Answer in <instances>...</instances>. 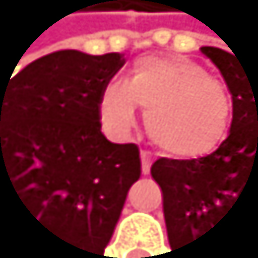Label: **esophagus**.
Here are the masks:
<instances>
[{"instance_id":"1","label":"esophagus","mask_w":258,"mask_h":258,"mask_svg":"<svg viewBox=\"0 0 258 258\" xmlns=\"http://www.w3.org/2000/svg\"><path fill=\"white\" fill-rule=\"evenodd\" d=\"M140 159H142V172H144V174H149V172H151V164H153L151 155H149V153H144V151H142V155H140Z\"/></svg>"}]
</instances>
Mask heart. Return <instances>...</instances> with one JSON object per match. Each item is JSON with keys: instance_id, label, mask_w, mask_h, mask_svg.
Here are the masks:
<instances>
[{"instance_id": "obj_1", "label": "heart", "mask_w": 258, "mask_h": 258, "mask_svg": "<svg viewBox=\"0 0 258 258\" xmlns=\"http://www.w3.org/2000/svg\"><path fill=\"white\" fill-rule=\"evenodd\" d=\"M144 109L146 136L155 149L179 161L209 157L231 134L233 105L224 86L183 55H144L127 82H112L99 99L101 122L112 136H127Z\"/></svg>"}]
</instances>
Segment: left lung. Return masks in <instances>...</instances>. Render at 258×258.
<instances>
[{"instance_id": "left-lung-1", "label": "left lung", "mask_w": 258, "mask_h": 258, "mask_svg": "<svg viewBox=\"0 0 258 258\" xmlns=\"http://www.w3.org/2000/svg\"><path fill=\"white\" fill-rule=\"evenodd\" d=\"M201 51L229 86L233 122L226 142L209 157H161L151 168L164 194L170 252L179 258L194 256L198 241L220 229L233 211L258 207V62L218 47Z\"/></svg>"}]
</instances>
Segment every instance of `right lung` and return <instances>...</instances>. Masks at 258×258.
Returning <instances> with one entry per match:
<instances>
[{"mask_svg": "<svg viewBox=\"0 0 258 258\" xmlns=\"http://www.w3.org/2000/svg\"><path fill=\"white\" fill-rule=\"evenodd\" d=\"M122 64L64 49L0 77V198L42 258L103 256L140 179L138 146L101 134V92Z\"/></svg>", "mask_w": 258, "mask_h": 258, "instance_id": "obj_1", "label": "right lung"}]
</instances>
